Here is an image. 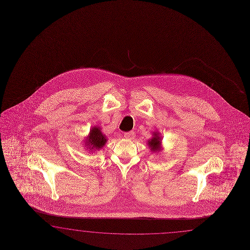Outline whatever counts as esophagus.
<instances>
[{
  "mask_svg": "<svg viewBox=\"0 0 250 250\" xmlns=\"http://www.w3.org/2000/svg\"><path fill=\"white\" fill-rule=\"evenodd\" d=\"M124 137L126 138V139H129V140H133L135 137V132H133V131L126 132V133L124 134Z\"/></svg>",
  "mask_w": 250,
  "mask_h": 250,
  "instance_id": "1",
  "label": "esophagus"
}]
</instances>
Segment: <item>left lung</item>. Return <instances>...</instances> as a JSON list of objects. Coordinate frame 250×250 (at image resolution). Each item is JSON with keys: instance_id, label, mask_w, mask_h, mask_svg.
<instances>
[{"instance_id": "left-lung-1", "label": "left lung", "mask_w": 250, "mask_h": 250, "mask_svg": "<svg viewBox=\"0 0 250 250\" xmlns=\"http://www.w3.org/2000/svg\"><path fill=\"white\" fill-rule=\"evenodd\" d=\"M148 146L151 147V150L153 151H158L159 150V146H160V137L158 136V134H155V136L148 141Z\"/></svg>"}]
</instances>
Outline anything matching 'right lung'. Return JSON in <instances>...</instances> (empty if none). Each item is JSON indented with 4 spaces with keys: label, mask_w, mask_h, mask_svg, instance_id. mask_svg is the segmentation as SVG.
I'll use <instances>...</instances> for the list:
<instances>
[{
    "label": "right lung",
    "mask_w": 250,
    "mask_h": 250,
    "mask_svg": "<svg viewBox=\"0 0 250 250\" xmlns=\"http://www.w3.org/2000/svg\"><path fill=\"white\" fill-rule=\"evenodd\" d=\"M86 146L89 148L100 149L104 146V144L106 142L105 136L103 135L100 131V129L97 127H94L90 131V135L88 137Z\"/></svg>",
    "instance_id": "obj_1"
}]
</instances>
